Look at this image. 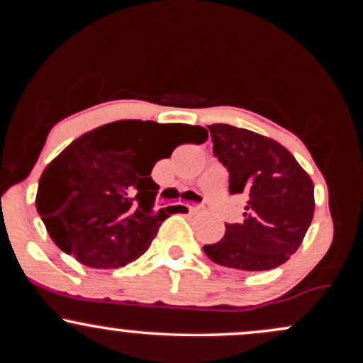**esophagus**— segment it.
I'll use <instances>...</instances> for the list:
<instances>
[{
  "instance_id": "1",
  "label": "esophagus",
  "mask_w": 363,
  "mask_h": 363,
  "mask_svg": "<svg viewBox=\"0 0 363 363\" xmlns=\"http://www.w3.org/2000/svg\"><path fill=\"white\" fill-rule=\"evenodd\" d=\"M189 211H201L203 210V205H189Z\"/></svg>"
}]
</instances>
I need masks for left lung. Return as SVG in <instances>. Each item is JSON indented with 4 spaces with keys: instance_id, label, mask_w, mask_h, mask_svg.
Returning <instances> with one entry per match:
<instances>
[{
    "instance_id": "left-lung-1",
    "label": "left lung",
    "mask_w": 363,
    "mask_h": 363,
    "mask_svg": "<svg viewBox=\"0 0 363 363\" xmlns=\"http://www.w3.org/2000/svg\"><path fill=\"white\" fill-rule=\"evenodd\" d=\"M213 153L228 170V191L247 196L242 223L203 247L216 264L264 272L290 259L314 216V184L283 145L230 124L208 126Z\"/></svg>"
}]
</instances>
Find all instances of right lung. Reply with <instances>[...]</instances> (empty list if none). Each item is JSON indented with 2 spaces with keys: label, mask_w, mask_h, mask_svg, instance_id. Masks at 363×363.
Wrapping results in <instances>:
<instances>
[{
  "label": "right lung",
  "mask_w": 363,
  "mask_h": 363,
  "mask_svg": "<svg viewBox=\"0 0 363 363\" xmlns=\"http://www.w3.org/2000/svg\"><path fill=\"white\" fill-rule=\"evenodd\" d=\"M189 124L123 119L68 145L40 176L35 206L54 244L90 268L138 259L177 206L155 211L158 184L150 177L181 143H205Z\"/></svg>",
  "instance_id": "right-lung-1"
}]
</instances>
